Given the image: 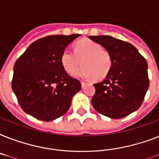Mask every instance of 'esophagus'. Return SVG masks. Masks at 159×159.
<instances>
[{"label":"esophagus","instance_id":"1","mask_svg":"<svg viewBox=\"0 0 159 159\" xmlns=\"http://www.w3.org/2000/svg\"><path fill=\"white\" fill-rule=\"evenodd\" d=\"M81 84H82V87H84L85 86H86V84H87V83H86L85 82H81Z\"/></svg>","mask_w":159,"mask_h":159}]
</instances>
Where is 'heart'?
Returning a JSON list of instances; mask_svg holds the SVG:
<instances>
[{
  "label": "heart",
  "mask_w": 159,
  "mask_h": 159,
  "mask_svg": "<svg viewBox=\"0 0 159 159\" xmlns=\"http://www.w3.org/2000/svg\"><path fill=\"white\" fill-rule=\"evenodd\" d=\"M80 61L83 66L76 71L74 76L81 78L94 77L96 80H102L107 76L112 67L110 52L88 39L76 43L74 52L66 48L61 55L62 67L70 74L75 72Z\"/></svg>",
  "instance_id": "obj_1"
}]
</instances>
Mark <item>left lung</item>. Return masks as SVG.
I'll return each mask as SVG.
<instances>
[{"label":"left lung","mask_w":159,"mask_h":159,"mask_svg":"<svg viewBox=\"0 0 159 159\" xmlns=\"http://www.w3.org/2000/svg\"><path fill=\"white\" fill-rule=\"evenodd\" d=\"M110 52L112 67L102 82L95 83L92 104L97 112L120 119L137 111L149 87L148 63L131 43L109 35L90 36Z\"/></svg>","instance_id":"1"}]
</instances>
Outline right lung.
Returning a JSON list of instances; mask_svg holds the SVG:
<instances>
[{"mask_svg": "<svg viewBox=\"0 0 159 159\" xmlns=\"http://www.w3.org/2000/svg\"><path fill=\"white\" fill-rule=\"evenodd\" d=\"M80 35L39 39L16 60L11 86L25 112L40 120L51 121L68 111L72 97L82 87L64 70L61 55Z\"/></svg>", "mask_w": 159, "mask_h": 159, "instance_id": "add662e5", "label": "right lung"}]
</instances>
